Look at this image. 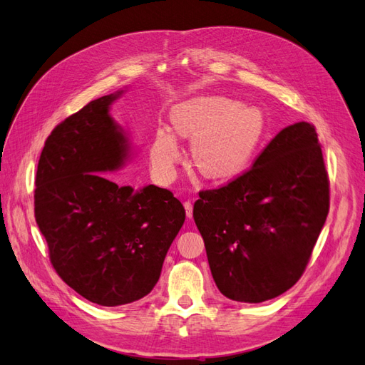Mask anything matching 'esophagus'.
<instances>
[{
  "instance_id": "obj_1",
  "label": "esophagus",
  "mask_w": 365,
  "mask_h": 365,
  "mask_svg": "<svg viewBox=\"0 0 365 365\" xmlns=\"http://www.w3.org/2000/svg\"><path fill=\"white\" fill-rule=\"evenodd\" d=\"M184 208H185V215H187V217H192L193 216V204H192V201H185L184 202Z\"/></svg>"
}]
</instances>
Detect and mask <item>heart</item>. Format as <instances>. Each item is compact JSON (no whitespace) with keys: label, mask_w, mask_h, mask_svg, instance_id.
Returning <instances> with one entry per match:
<instances>
[{"label":"heart","mask_w":365,"mask_h":365,"mask_svg":"<svg viewBox=\"0 0 365 365\" xmlns=\"http://www.w3.org/2000/svg\"><path fill=\"white\" fill-rule=\"evenodd\" d=\"M173 130L192 138L195 168L207 178L225 180L240 173L252 158L263 137L264 120L259 109L242 106L227 97H196L175 106ZM153 169L170 176L180 160V146L168 129L155 132L150 148Z\"/></svg>","instance_id":"1"}]
</instances>
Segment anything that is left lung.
I'll return each instance as SVG.
<instances>
[{
    "label": "left lung",
    "instance_id": "1",
    "mask_svg": "<svg viewBox=\"0 0 365 365\" xmlns=\"http://www.w3.org/2000/svg\"><path fill=\"white\" fill-rule=\"evenodd\" d=\"M329 213V176L315 128L282 129L252 168L195 202L217 289L262 303L302 277Z\"/></svg>",
    "mask_w": 365,
    "mask_h": 365
}]
</instances>
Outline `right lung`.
Wrapping results in <instances>:
<instances>
[{
	"mask_svg": "<svg viewBox=\"0 0 365 365\" xmlns=\"http://www.w3.org/2000/svg\"><path fill=\"white\" fill-rule=\"evenodd\" d=\"M85 105L51 130L36 172L35 217L59 277L86 300L121 306L148 295L185 210L168 189H134L102 172L123 165L129 143L109 106Z\"/></svg>",
	"mask_w": 365,
	"mask_h": 365,
	"instance_id": "add662e5",
	"label": "right lung"
}]
</instances>
